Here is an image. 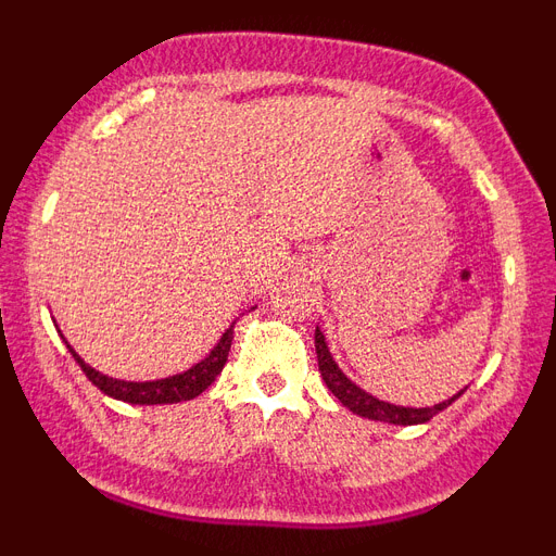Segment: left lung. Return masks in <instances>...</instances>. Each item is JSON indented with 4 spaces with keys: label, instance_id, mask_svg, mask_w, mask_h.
<instances>
[{
    "label": "left lung",
    "instance_id": "8db88e82",
    "mask_svg": "<svg viewBox=\"0 0 556 556\" xmlns=\"http://www.w3.org/2000/svg\"><path fill=\"white\" fill-rule=\"evenodd\" d=\"M314 348H317V365H320V376L323 381H326L328 390L339 397V404L348 406L353 415L367 417V420H381V424H392V426L426 424V420H431V417L440 415L443 409H448L456 397L468 390V387H465V390H459L456 395H451L448 401H440V404L434 406H397V404H390V401H381V397L370 395V392L362 390L356 381H351V378L342 372V367L337 365V358H333L331 351H328L326 333L320 331V326L314 328Z\"/></svg>",
    "mask_w": 556,
    "mask_h": 556
}]
</instances>
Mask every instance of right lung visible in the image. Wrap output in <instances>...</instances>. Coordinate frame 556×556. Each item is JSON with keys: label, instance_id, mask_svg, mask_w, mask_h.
<instances>
[{"label": "right lung", "instance_id": "obj_1", "mask_svg": "<svg viewBox=\"0 0 556 556\" xmlns=\"http://www.w3.org/2000/svg\"><path fill=\"white\" fill-rule=\"evenodd\" d=\"M63 337V333H61ZM66 342V337H63ZM230 342H233V326L219 337V342L208 351V356L200 358L198 365H191L189 370L175 372V376L155 378V381H125V378H111L105 372L94 370L91 365H86L80 358V353L68 345V353L75 356L77 365L83 367V372L88 376V381L94 387H100L105 395L116 397V401H125V404H139V406H152V404H180V401H191L198 397L200 392L208 390L214 384V378L223 372L225 362H228Z\"/></svg>", "mask_w": 556, "mask_h": 556}]
</instances>
